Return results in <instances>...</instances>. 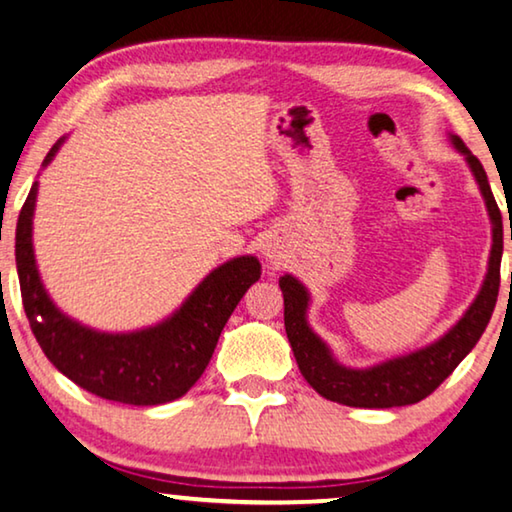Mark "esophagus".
Instances as JSON below:
<instances>
[{
  "mask_svg": "<svg viewBox=\"0 0 512 512\" xmlns=\"http://www.w3.org/2000/svg\"><path fill=\"white\" fill-rule=\"evenodd\" d=\"M262 257L271 264H280L282 257H285V255H282V250H280L276 241H264L262 243Z\"/></svg>",
  "mask_w": 512,
  "mask_h": 512,
  "instance_id": "obj_1",
  "label": "esophagus"
}]
</instances>
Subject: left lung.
<instances>
[{"label": "left lung", "mask_w": 512, "mask_h": 512, "mask_svg": "<svg viewBox=\"0 0 512 512\" xmlns=\"http://www.w3.org/2000/svg\"><path fill=\"white\" fill-rule=\"evenodd\" d=\"M451 142L464 156V160H467L469 170L474 172L480 195L485 200L487 216H490L492 223V250L483 287H480L474 303L469 305V310L464 312L460 322L451 331L441 335L439 340H434L432 345L398 358H388V361L372 365V368H347V365L335 361L331 349L326 347V342L310 329V294L303 287V282L289 276V273L280 278L282 299H285V331L289 345H292L294 358L299 363V370L305 381L326 400L361 409H388L421 402L462 363V358L476 347L485 326L490 324L501 282V211L497 207V200H494L490 181H487V174L483 165H480V160L471 154L467 144L457 135H451Z\"/></svg>", "instance_id": "8db88e82"}]
</instances>
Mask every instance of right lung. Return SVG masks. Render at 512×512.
I'll return each instance as SVG.
<instances>
[{
    "label": "right lung",
    "mask_w": 512,
    "mask_h": 512,
    "mask_svg": "<svg viewBox=\"0 0 512 512\" xmlns=\"http://www.w3.org/2000/svg\"><path fill=\"white\" fill-rule=\"evenodd\" d=\"M64 144L55 142L43 160L50 163ZM38 181L22 204L15 230L22 305L43 354L80 388L103 400L154 407L181 398L202 377L220 331L248 287L262 276L253 255L234 257L213 269L165 322L133 333H101L66 317L45 292L36 269L32 218Z\"/></svg>",
    "instance_id": "add662e5"
}]
</instances>
